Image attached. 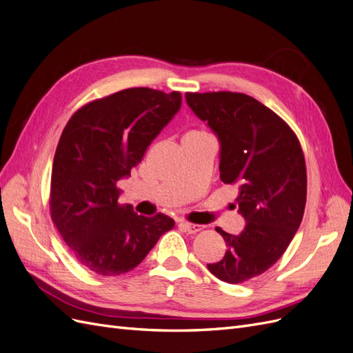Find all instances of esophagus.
<instances>
[{"instance_id": "obj_1", "label": "esophagus", "mask_w": 353, "mask_h": 353, "mask_svg": "<svg viewBox=\"0 0 353 353\" xmlns=\"http://www.w3.org/2000/svg\"><path fill=\"white\" fill-rule=\"evenodd\" d=\"M179 227H183L187 232H190V234H194V232H199V231H201L203 228V225H200V223H191V222H187V221H183V222H179Z\"/></svg>"}]
</instances>
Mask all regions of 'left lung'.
Wrapping results in <instances>:
<instances>
[{"label": "left lung", "mask_w": 353, "mask_h": 353, "mask_svg": "<svg viewBox=\"0 0 353 353\" xmlns=\"http://www.w3.org/2000/svg\"><path fill=\"white\" fill-rule=\"evenodd\" d=\"M185 100L218 135L221 179L239 185L236 203L248 221L239 236L216 228L227 252L208 268L225 283H244L281 258L301 225L307 184L302 145L287 122L248 94L187 92Z\"/></svg>", "instance_id": "obj_1"}]
</instances>
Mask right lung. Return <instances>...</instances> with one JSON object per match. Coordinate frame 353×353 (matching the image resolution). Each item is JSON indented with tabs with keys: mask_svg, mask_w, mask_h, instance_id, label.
I'll return each instance as SVG.
<instances>
[{
	"mask_svg": "<svg viewBox=\"0 0 353 353\" xmlns=\"http://www.w3.org/2000/svg\"><path fill=\"white\" fill-rule=\"evenodd\" d=\"M181 94L128 88L92 100L72 114L51 170L50 215L85 268L105 276L130 272L175 221L147 218L121 205L117 181L179 110Z\"/></svg>",
	"mask_w": 353,
	"mask_h": 353,
	"instance_id": "add662e5",
	"label": "right lung"
}]
</instances>
